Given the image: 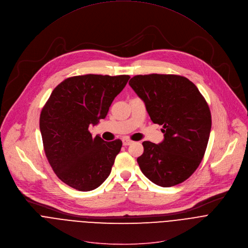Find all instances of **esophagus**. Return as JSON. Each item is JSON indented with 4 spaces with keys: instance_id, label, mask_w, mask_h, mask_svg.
Segmentation results:
<instances>
[{
    "instance_id": "34e87169",
    "label": "esophagus",
    "mask_w": 248,
    "mask_h": 248,
    "mask_svg": "<svg viewBox=\"0 0 248 248\" xmlns=\"http://www.w3.org/2000/svg\"><path fill=\"white\" fill-rule=\"evenodd\" d=\"M132 143H133V141H132V140H130V139H128V138H124V139H123V144H124V146L131 145Z\"/></svg>"
}]
</instances>
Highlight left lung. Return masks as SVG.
Listing matches in <instances>:
<instances>
[{
    "mask_svg": "<svg viewBox=\"0 0 248 248\" xmlns=\"http://www.w3.org/2000/svg\"><path fill=\"white\" fill-rule=\"evenodd\" d=\"M128 84L164 133L159 144L142 143L144 152L137 158L141 171L160 187L184 182L199 168L207 147L211 113L205 98L194 82L179 75H137Z\"/></svg>",
    "mask_w": 248,
    "mask_h": 248,
    "instance_id": "left-lung-1",
    "label": "left lung"
}]
</instances>
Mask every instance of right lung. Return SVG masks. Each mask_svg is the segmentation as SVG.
Masks as SVG:
<instances>
[{
  "label": "right lung",
  "instance_id": "1",
  "mask_svg": "<svg viewBox=\"0 0 248 248\" xmlns=\"http://www.w3.org/2000/svg\"><path fill=\"white\" fill-rule=\"evenodd\" d=\"M128 75L88 74L65 78L52 91L40 116V129L48 163L68 186L89 192L109 176L123 142L93 137L90 124L104 119Z\"/></svg>",
  "mask_w": 248,
  "mask_h": 248
}]
</instances>
